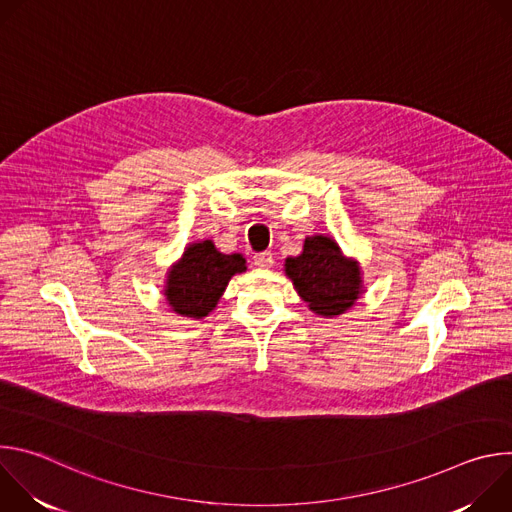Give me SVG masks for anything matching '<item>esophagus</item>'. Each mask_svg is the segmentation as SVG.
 <instances>
[{
    "instance_id": "esophagus-1",
    "label": "esophagus",
    "mask_w": 512,
    "mask_h": 512,
    "mask_svg": "<svg viewBox=\"0 0 512 512\" xmlns=\"http://www.w3.org/2000/svg\"><path fill=\"white\" fill-rule=\"evenodd\" d=\"M273 253H269V251H263V253H257L255 257H253V263L257 265V267H261V269H265V267H271L273 265Z\"/></svg>"
}]
</instances>
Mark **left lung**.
Returning a JSON list of instances; mask_svg holds the SVG:
<instances>
[{
  "label": "left lung",
  "instance_id": "8db88e82",
  "mask_svg": "<svg viewBox=\"0 0 512 512\" xmlns=\"http://www.w3.org/2000/svg\"><path fill=\"white\" fill-rule=\"evenodd\" d=\"M285 275L308 308L324 318L344 314L364 291L358 261L344 257L326 235L306 237L304 251L285 259Z\"/></svg>",
  "mask_w": 512,
  "mask_h": 512
}]
</instances>
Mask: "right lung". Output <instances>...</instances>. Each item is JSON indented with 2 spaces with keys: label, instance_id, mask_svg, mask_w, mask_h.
I'll return each mask as SVG.
<instances>
[{
  "label": "right lung",
  "instance_id": "add662e5",
  "mask_svg": "<svg viewBox=\"0 0 512 512\" xmlns=\"http://www.w3.org/2000/svg\"><path fill=\"white\" fill-rule=\"evenodd\" d=\"M243 271H247V261L241 253L225 255L208 239L192 243L168 271L166 302L172 312L200 320L216 308L231 277Z\"/></svg>",
  "mask_w": 512,
  "mask_h": 512
}]
</instances>
